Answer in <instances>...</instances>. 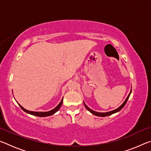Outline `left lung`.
Here are the masks:
<instances>
[{
	"mask_svg": "<svg viewBox=\"0 0 151 151\" xmlns=\"http://www.w3.org/2000/svg\"><path fill=\"white\" fill-rule=\"evenodd\" d=\"M131 91H132V90L131 91V93H129V96H127V98L126 99V100L124 101V102L123 103H122V104L121 106H120L118 109H115V110H114V111H110V112H96V111H93V110H91V109H89L88 107L86 105L85 103H84V104H85V106L86 107V109H87L88 111H90L92 114H94V115L98 116H102V117H103V116H107L111 115V114H114V113H115V112H117L120 111H121V110L122 108H123V107L124 106L125 104H126L127 102V101H128V99H129V98L130 94H131Z\"/></svg>",
	"mask_w": 151,
	"mask_h": 151,
	"instance_id": "8db88e82",
	"label": "left lung"
}]
</instances>
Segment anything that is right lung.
Masks as SVG:
<instances>
[{"instance_id":"obj_1","label":"right lung","mask_w":151,"mask_h":151,"mask_svg":"<svg viewBox=\"0 0 151 151\" xmlns=\"http://www.w3.org/2000/svg\"><path fill=\"white\" fill-rule=\"evenodd\" d=\"M63 99H62V101H60V103L58 104V105L57 107H55L54 109L51 110V111H48V112H33V111H28V110H26L25 109H24L23 107H22V106H20V104H19V106H20V108H21L22 110H23L24 112H27V113H29V114H32V115H35V116H41V117L48 116L52 115V114H55L56 112L58 111V109L60 108V106H61V105H62V104H63Z\"/></svg>"}]
</instances>
